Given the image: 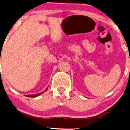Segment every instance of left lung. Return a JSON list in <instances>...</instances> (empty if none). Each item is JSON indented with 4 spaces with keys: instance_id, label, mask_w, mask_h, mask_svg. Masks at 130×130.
Segmentation results:
<instances>
[{
    "instance_id": "obj_1",
    "label": "left lung",
    "mask_w": 130,
    "mask_h": 130,
    "mask_svg": "<svg viewBox=\"0 0 130 130\" xmlns=\"http://www.w3.org/2000/svg\"><path fill=\"white\" fill-rule=\"evenodd\" d=\"M129 71H130V69H129Z\"/></svg>"
}]
</instances>
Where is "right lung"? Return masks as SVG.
<instances>
[{"mask_svg":"<svg viewBox=\"0 0 130 130\" xmlns=\"http://www.w3.org/2000/svg\"><path fill=\"white\" fill-rule=\"evenodd\" d=\"M0 61H1V60H0ZM47 89H46V90H47ZM45 91H44V92H45ZM44 92H42V93H38V94H35V95H27V97H37V96H38V95H40V94H42V93H43Z\"/></svg>","mask_w":130,"mask_h":130,"instance_id":"add662e5","label":"right lung"}]
</instances>
